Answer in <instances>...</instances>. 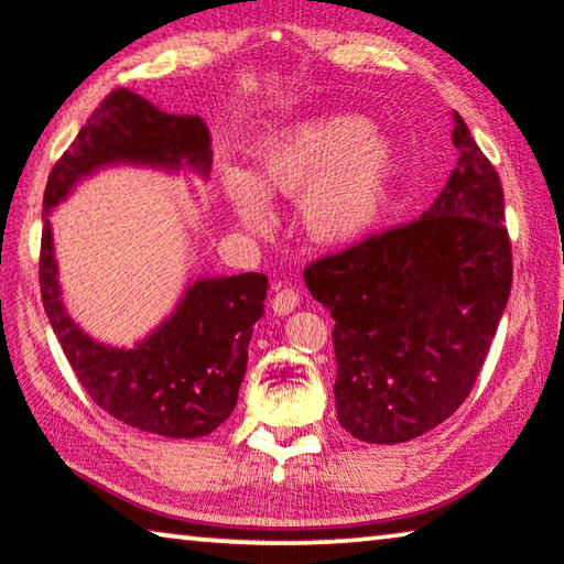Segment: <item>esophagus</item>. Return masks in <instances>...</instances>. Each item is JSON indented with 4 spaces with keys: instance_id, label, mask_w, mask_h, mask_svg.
<instances>
[{
    "instance_id": "obj_1",
    "label": "esophagus",
    "mask_w": 564,
    "mask_h": 564,
    "mask_svg": "<svg viewBox=\"0 0 564 564\" xmlns=\"http://www.w3.org/2000/svg\"><path fill=\"white\" fill-rule=\"evenodd\" d=\"M299 301H301L299 291L289 289V285H275V293H273V299H271V308H273V314L289 316L291 311L299 306Z\"/></svg>"
}]
</instances>
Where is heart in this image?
Listing matches in <instances>:
<instances>
[{
  "instance_id": "b5f03b06",
  "label": "heart",
  "mask_w": 564,
  "mask_h": 564,
  "mask_svg": "<svg viewBox=\"0 0 564 564\" xmlns=\"http://www.w3.org/2000/svg\"><path fill=\"white\" fill-rule=\"evenodd\" d=\"M399 170L394 142L359 115H324L279 128L258 142L256 173L223 167V193L238 220L263 230L268 198H301L306 236L351 246L381 220Z\"/></svg>"
}]
</instances>
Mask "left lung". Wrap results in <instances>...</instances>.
I'll list each match as a JSON object with an SVG mask.
<instances>
[{
	"label": "left lung",
	"mask_w": 564,
	"mask_h": 564,
	"mask_svg": "<svg viewBox=\"0 0 564 564\" xmlns=\"http://www.w3.org/2000/svg\"><path fill=\"white\" fill-rule=\"evenodd\" d=\"M457 167L422 218L303 271L334 316L336 414L356 440L401 444L469 397L512 289L505 193L454 112Z\"/></svg>",
	"instance_id": "obj_1"
}]
</instances>
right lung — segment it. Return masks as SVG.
Masks as SVG:
<instances>
[{"mask_svg":"<svg viewBox=\"0 0 564 564\" xmlns=\"http://www.w3.org/2000/svg\"><path fill=\"white\" fill-rule=\"evenodd\" d=\"M210 163V132L198 115H167L130 89H115L52 167L42 203V303L69 366L107 414L173 440L208 436L236 409L268 279L240 273L193 281L173 314L142 341L110 346L67 314L47 216L79 181L102 167L140 165L167 173L191 167L208 177Z\"/></svg>","mask_w":564,"mask_h":564,"instance_id":"1","label":"right lung"}]
</instances>
